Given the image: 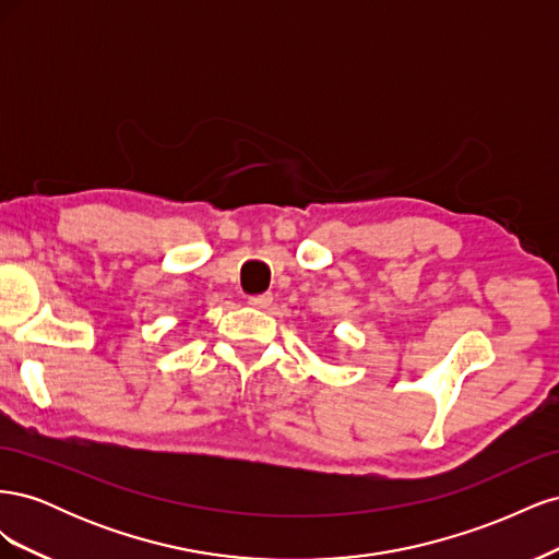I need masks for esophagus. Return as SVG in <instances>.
<instances>
[{
	"label": "esophagus",
	"instance_id": "obj_1",
	"mask_svg": "<svg viewBox=\"0 0 559 559\" xmlns=\"http://www.w3.org/2000/svg\"><path fill=\"white\" fill-rule=\"evenodd\" d=\"M270 302H273V294H257V296H249V306L265 310Z\"/></svg>",
	"mask_w": 559,
	"mask_h": 559
}]
</instances>
